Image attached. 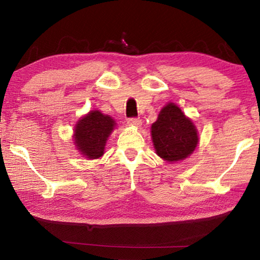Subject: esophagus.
I'll use <instances>...</instances> for the list:
<instances>
[{"instance_id": "esophagus-1", "label": "esophagus", "mask_w": 260, "mask_h": 260, "mask_svg": "<svg viewBox=\"0 0 260 260\" xmlns=\"http://www.w3.org/2000/svg\"><path fill=\"white\" fill-rule=\"evenodd\" d=\"M127 122H128V125H131V126H135V127H140L141 126V119H140V118H129V119L127 120Z\"/></svg>"}]
</instances>
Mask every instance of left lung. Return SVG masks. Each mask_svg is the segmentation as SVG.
Returning a JSON list of instances; mask_svg holds the SVG:
<instances>
[{"label": "left lung", "mask_w": 260, "mask_h": 260, "mask_svg": "<svg viewBox=\"0 0 260 260\" xmlns=\"http://www.w3.org/2000/svg\"><path fill=\"white\" fill-rule=\"evenodd\" d=\"M151 135L157 155L167 161L184 159L199 143L195 126L173 103L161 109L151 126Z\"/></svg>", "instance_id": "1"}]
</instances>
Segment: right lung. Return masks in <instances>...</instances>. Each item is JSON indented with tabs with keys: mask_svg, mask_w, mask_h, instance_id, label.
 Masks as SVG:
<instances>
[{
	"mask_svg": "<svg viewBox=\"0 0 260 260\" xmlns=\"http://www.w3.org/2000/svg\"><path fill=\"white\" fill-rule=\"evenodd\" d=\"M114 121L111 117L100 111H90L78 121L74 129V141L77 148L89 159L101 157Z\"/></svg>",
	"mask_w": 260,
	"mask_h": 260,
	"instance_id": "right-lung-1",
	"label": "right lung"
}]
</instances>
